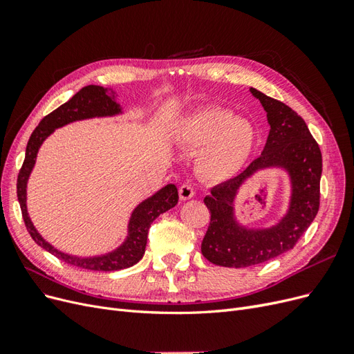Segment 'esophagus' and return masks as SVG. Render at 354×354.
Returning <instances> with one entry per match:
<instances>
[{"label":"esophagus","mask_w":354,"mask_h":354,"mask_svg":"<svg viewBox=\"0 0 354 354\" xmlns=\"http://www.w3.org/2000/svg\"><path fill=\"white\" fill-rule=\"evenodd\" d=\"M178 195H180V199H181V201L192 199V198L195 196V189H194V186H192V185L185 183V185H181V186L178 187Z\"/></svg>","instance_id":"obj_1"}]
</instances>
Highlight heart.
Instances as JSON below:
<instances>
[{"label": "heart", "instance_id": "heart-1", "mask_svg": "<svg viewBox=\"0 0 354 354\" xmlns=\"http://www.w3.org/2000/svg\"><path fill=\"white\" fill-rule=\"evenodd\" d=\"M177 142L187 149H201L196 169L208 181L236 176L251 156L257 142L255 127L223 108H207L180 120Z\"/></svg>", "mask_w": 354, "mask_h": 354}]
</instances>
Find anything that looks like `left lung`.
I'll return each instance as SVG.
<instances>
[{"label":"left lung","mask_w":354,"mask_h":354,"mask_svg":"<svg viewBox=\"0 0 354 354\" xmlns=\"http://www.w3.org/2000/svg\"><path fill=\"white\" fill-rule=\"evenodd\" d=\"M260 100L270 124L261 156L236 177L211 189L203 202L211 212L201 251L212 264L250 267L266 263L292 250L319 211L322 153L304 120L285 103L251 88ZM285 167L292 178L293 194L286 217L270 230H246L234 220L232 201L245 179L264 167Z\"/></svg>","instance_id":"left-lung-1"}]
</instances>
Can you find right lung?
I'll list each match as a JSON object with an SVG mask.
<instances>
[{
	"label": "right lung",
	"instance_id": "add662e5",
	"mask_svg": "<svg viewBox=\"0 0 354 354\" xmlns=\"http://www.w3.org/2000/svg\"><path fill=\"white\" fill-rule=\"evenodd\" d=\"M121 113L120 104L115 102L113 91L103 88L100 85H87L81 88L71 100L63 103L56 111H53L47 116H44L38 124V127L30 134L29 142L26 146V155L24 165L19 171L17 176V199L22 209V217L25 226L30 234V238L38 243L41 248H44L50 254L57 257L59 260L68 264L81 267L87 270H99V272H115L131 267L142 260L146 250L147 233L151 229V224L160 214L171 209L177 205L178 192L174 185H167L151 198H147L142 203H138L131 214L130 223H128V236L124 243L112 252L97 257H77L69 255L56 250L55 246L48 243L41 236L38 230L32 224L28 208H26V185L30 176V171L35 165L37 153L42 142L56 130L66 124L80 120H88L95 116H113Z\"/></svg>",
	"mask_w": 354,
	"mask_h": 354
}]
</instances>
